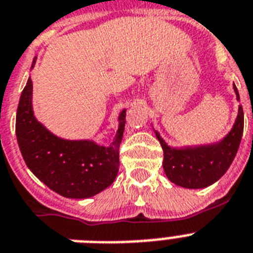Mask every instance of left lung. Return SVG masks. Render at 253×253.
I'll return each instance as SVG.
<instances>
[{"label": "left lung", "instance_id": "obj_1", "mask_svg": "<svg viewBox=\"0 0 253 253\" xmlns=\"http://www.w3.org/2000/svg\"><path fill=\"white\" fill-rule=\"evenodd\" d=\"M233 87L239 100L238 90L235 84ZM243 108L239 105L234 126L218 143L176 149L167 145L156 131L163 149V169L169 181L189 189L206 188L217 181L234 161L243 135Z\"/></svg>", "mask_w": 253, "mask_h": 253}]
</instances>
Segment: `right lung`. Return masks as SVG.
Here are the masks:
<instances>
[{
  "label": "right lung",
  "instance_id": "add662e5",
  "mask_svg": "<svg viewBox=\"0 0 253 253\" xmlns=\"http://www.w3.org/2000/svg\"><path fill=\"white\" fill-rule=\"evenodd\" d=\"M32 90L29 78L19 100L15 125L19 148L28 169L44 185L65 198H90L103 192L118 173L126 109L118 117L120 126L109 146L97 145L91 140H65L55 136L36 120Z\"/></svg>",
  "mask_w": 253,
  "mask_h": 253
}]
</instances>
